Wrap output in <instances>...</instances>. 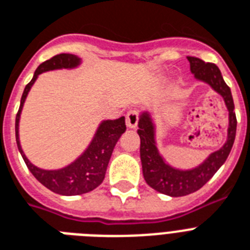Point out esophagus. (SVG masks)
<instances>
[{"mask_svg": "<svg viewBox=\"0 0 250 250\" xmlns=\"http://www.w3.org/2000/svg\"><path fill=\"white\" fill-rule=\"evenodd\" d=\"M137 123H139V114L135 110H131L127 115H125V125L128 128H136Z\"/></svg>", "mask_w": 250, "mask_h": 250, "instance_id": "1", "label": "esophagus"}]
</instances>
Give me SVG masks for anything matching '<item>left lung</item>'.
Instances as JSON below:
<instances>
[{"instance_id": "8db88e82", "label": "left lung", "mask_w": 250, "mask_h": 250, "mask_svg": "<svg viewBox=\"0 0 250 250\" xmlns=\"http://www.w3.org/2000/svg\"><path fill=\"white\" fill-rule=\"evenodd\" d=\"M189 61L190 72L194 79L202 83L209 84L218 94H221L229 110V128H227V141L219 150H215L198 166L182 170L168 165L157 148L156 125L149 111H143L139 117V129L140 136V158L143 165V175L149 187L160 193L171 197H180L193 193L204 187L213 175L225 164L232 149L235 136H236V114L233 105L232 94L229 86L225 83L221 70L217 64L206 63L196 57H187Z\"/></svg>"}]
</instances>
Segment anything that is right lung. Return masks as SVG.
Here are the masks:
<instances>
[{
  "instance_id": "obj_1",
  "label": "right lung",
  "mask_w": 250,
  "mask_h": 250,
  "mask_svg": "<svg viewBox=\"0 0 250 250\" xmlns=\"http://www.w3.org/2000/svg\"><path fill=\"white\" fill-rule=\"evenodd\" d=\"M80 63H82V58L74 54H67V53H62L42 62L33 74L32 80L25 85L24 92L21 98V106L15 118V137H17L18 149L28 170L42 186H45L54 193L62 194V196L88 193L101 184L105 178L106 168L109 165L114 146L119 140V137L122 136V133L125 131V117L118 118L114 121L111 119L102 121L85 150L74 162L62 168L44 170V168L35 166L27 158L21 149V140H19V122H21V114L25 98L28 96V92L32 88L33 83L42 72L61 70V68L71 70V68L78 67Z\"/></svg>"
}]
</instances>
